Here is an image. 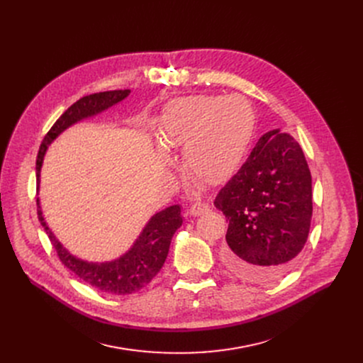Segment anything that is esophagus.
<instances>
[{"label": "esophagus", "instance_id": "34e87169", "mask_svg": "<svg viewBox=\"0 0 363 363\" xmlns=\"http://www.w3.org/2000/svg\"><path fill=\"white\" fill-rule=\"evenodd\" d=\"M189 211H191L192 216L199 217V216H203V214L208 213V211H210V206L206 204V203H201V201H196V203H194V204L191 206V210H189Z\"/></svg>", "mask_w": 363, "mask_h": 363}]
</instances>
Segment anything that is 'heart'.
Instances as JSON below:
<instances>
[{"label": "heart", "instance_id": "b5f03b06", "mask_svg": "<svg viewBox=\"0 0 363 363\" xmlns=\"http://www.w3.org/2000/svg\"><path fill=\"white\" fill-rule=\"evenodd\" d=\"M255 131V113L239 95H189L163 110L157 135L169 150L182 149L184 169L204 185H220L240 168Z\"/></svg>", "mask_w": 363, "mask_h": 363}]
</instances>
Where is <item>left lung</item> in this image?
<instances>
[{
  "label": "left lung",
  "mask_w": 363,
  "mask_h": 363,
  "mask_svg": "<svg viewBox=\"0 0 363 363\" xmlns=\"http://www.w3.org/2000/svg\"><path fill=\"white\" fill-rule=\"evenodd\" d=\"M228 221L224 262L245 279H279L303 250L311 224V174L289 133L268 131L217 194Z\"/></svg>",
  "instance_id": "left-lung-1"
}]
</instances>
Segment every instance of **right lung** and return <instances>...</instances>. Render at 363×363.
I'll list each match as a JSON object with an SVG mask.
<instances>
[{
    "label": "right lung",
    "mask_w": 363,
    "mask_h": 363,
    "mask_svg": "<svg viewBox=\"0 0 363 363\" xmlns=\"http://www.w3.org/2000/svg\"><path fill=\"white\" fill-rule=\"evenodd\" d=\"M128 94L130 89L89 94L79 98L77 103H74L65 111L50 127L40 145L36 160L38 181L40 177L45 152L52 140L57 138V135H60L65 128H68L74 123L101 113L103 110L120 103ZM38 216L63 265L84 282L89 284L92 288L116 295H128L138 292L157 275L163 267L164 259L168 256L172 236L182 224L181 207L171 206L150 218L133 247L124 256L107 263H89L71 255L56 240L42 216V210H38Z\"/></svg>",
    "instance_id": "add662e5"
}]
</instances>
